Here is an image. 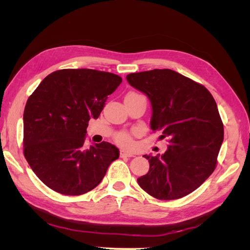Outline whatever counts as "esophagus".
Instances as JSON below:
<instances>
[{
  "instance_id": "obj_1",
  "label": "esophagus",
  "mask_w": 250,
  "mask_h": 250,
  "mask_svg": "<svg viewBox=\"0 0 250 250\" xmlns=\"http://www.w3.org/2000/svg\"><path fill=\"white\" fill-rule=\"evenodd\" d=\"M120 155L122 157H132V156H134V153L130 152V151H128L126 149H121L120 150Z\"/></svg>"
}]
</instances>
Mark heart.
I'll return each instance as SVG.
<instances>
[{
    "instance_id": "b5f03b06",
    "label": "heart",
    "mask_w": 250,
    "mask_h": 250,
    "mask_svg": "<svg viewBox=\"0 0 250 250\" xmlns=\"http://www.w3.org/2000/svg\"><path fill=\"white\" fill-rule=\"evenodd\" d=\"M131 94H137V93H130L128 95ZM116 141L122 145H126V146H131L132 145V138L131 134L127 131H121L116 135Z\"/></svg>"
}]
</instances>
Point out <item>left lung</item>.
<instances>
[{"mask_svg": "<svg viewBox=\"0 0 250 250\" xmlns=\"http://www.w3.org/2000/svg\"><path fill=\"white\" fill-rule=\"evenodd\" d=\"M126 79L148 96L151 129L169 143L164 154L144 155L150 168L138 183L156 199L185 197L216 169L224 129L215 99L200 83L169 69L131 73Z\"/></svg>", "mask_w": 250, "mask_h": 250, "instance_id": "8db88e82", "label": "left lung"}]
</instances>
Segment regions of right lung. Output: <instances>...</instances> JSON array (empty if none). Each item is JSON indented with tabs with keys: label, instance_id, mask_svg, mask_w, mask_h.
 <instances>
[{
	"label": "right lung",
	"instance_id": "add662e5",
	"mask_svg": "<svg viewBox=\"0 0 250 250\" xmlns=\"http://www.w3.org/2000/svg\"><path fill=\"white\" fill-rule=\"evenodd\" d=\"M122 82L116 74L90 69L51 73L28 98L24 110V155L53 191L78 196L101 183L119 158L110 143L84 148L90 119H98L107 96Z\"/></svg>",
	"mask_w": 250,
	"mask_h": 250
}]
</instances>
